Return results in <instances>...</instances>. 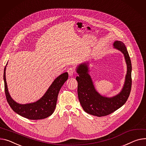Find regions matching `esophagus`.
<instances>
[{"label": "esophagus", "mask_w": 146, "mask_h": 146, "mask_svg": "<svg viewBox=\"0 0 146 146\" xmlns=\"http://www.w3.org/2000/svg\"><path fill=\"white\" fill-rule=\"evenodd\" d=\"M74 71H75V70L73 67H70L69 69L67 70V72H68V73H69V75L70 76H72L73 75V74L74 73Z\"/></svg>", "instance_id": "esophagus-1"}]
</instances>
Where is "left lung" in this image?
Here are the masks:
<instances>
[{"label": "left lung", "instance_id": "1", "mask_svg": "<svg viewBox=\"0 0 146 146\" xmlns=\"http://www.w3.org/2000/svg\"><path fill=\"white\" fill-rule=\"evenodd\" d=\"M113 48L121 52L127 65V73L121 91L113 97H106L96 90L92 77L89 74V62L80 64L76 67V77L78 83L77 93L82 108L87 113L102 117L109 115L123 106L128 99L131 88V63L125 44L121 41L115 40Z\"/></svg>", "mask_w": 146, "mask_h": 146}]
</instances>
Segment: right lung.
Returning a JSON list of instances; mask_svg holds the SVG:
<instances>
[{
    "mask_svg": "<svg viewBox=\"0 0 146 146\" xmlns=\"http://www.w3.org/2000/svg\"><path fill=\"white\" fill-rule=\"evenodd\" d=\"M4 69L3 80L7 101L12 109L19 115L30 120H40L51 115L56 108L57 96L61 87L68 79V73L65 72L54 80L42 98L33 103L20 104L15 102L10 95L6 79V69Z\"/></svg>",
    "mask_w": 146,
    "mask_h": 146,
    "instance_id": "add662e5",
    "label": "right lung"
}]
</instances>
